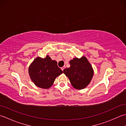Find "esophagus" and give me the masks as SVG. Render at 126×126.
Instances as JSON below:
<instances>
[{
    "label": "esophagus",
    "mask_w": 126,
    "mask_h": 126,
    "mask_svg": "<svg viewBox=\"0 0 126 126\" xmlns=\"http://www.w3.org/2000/svg\"><path fill=\"white\" fill-rule=\"evenodd\" d=\"M65 66H63V67H61V70H62L63 71V70H64V69H65Z\"/></svg>",
    "instance_id": "1"
}]
</instances>
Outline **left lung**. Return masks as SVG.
<instances>
[{
  "mask_svg": "<svg viewBox=\"0 0 126 126\" xmlns=\"http://www.w3.org/2000/svg\"><path fill=\"white\" fill-rule=\"evenodd\" d=\"M70 67L64 69L63 73L70 79L74 88L83 89L90 83L94 75V71L87 59L83 56L80 59L74 58L70 61Z\"/></svg>",
  "mask_w": 126,
  "mask_h": 126,
  "instance_id": "obj_1",
  "label": "left lung"
}]
</instances>
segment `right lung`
<instances>
[{
    "instance_id": "add662e5",
    "label": "right lung",
    "mask_w": 126,
    "mask_h": 126,
    "mask_svg": "<svg viewBox=\"0 0 126 126\" xmlns=\"http://www.w3.org/2000/svg\"><path fill=\"white\" fill-rule=\"evenodd\" d=\"M63 73L57 62L52 60L48 55L44 59L36 58L29 67L32 80L37 86L42 89L49 88L55 78Z\"/></svg>"
}]
</instances>
